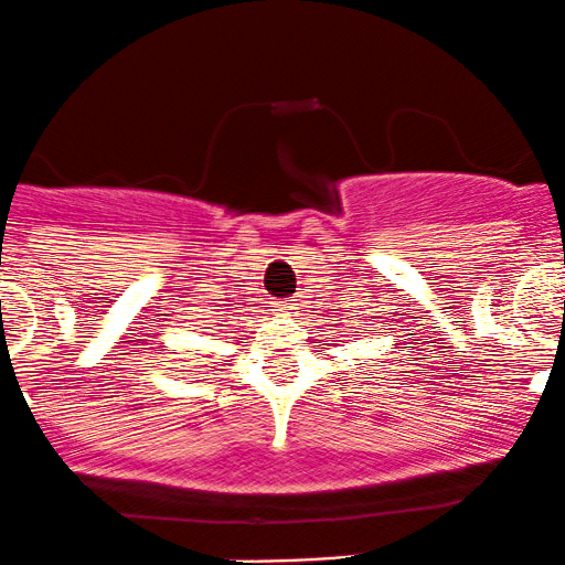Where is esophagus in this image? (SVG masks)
Instances as JSON below:
<instances>
[{
    "label": "esophagus",
    "instance_id": "esophagus-1",
    "mask_svg": "<svg viewBox=\"0 0 565 565\" xmlns=\"http://www.w3.org/2000/svg\"><path fill=\"white\" fill-rule=\"evenodd\" d=\"M278 309L289 311V309H295V303H292V300H281V303H278Z\"/></svg>",
    "mask_w": 565,
    "mask_h": 565
}]
</instances>
